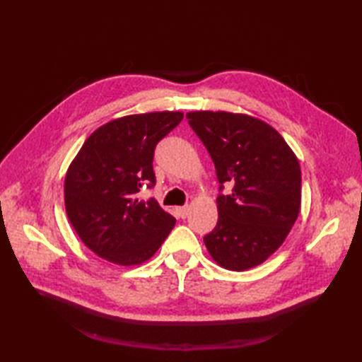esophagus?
Masks as SVG:
<instances>
[{
    "label": "esophagus",
    "instance_id": "obj_1",
    "mask_svg": "<svg viewBox=\"0 0 362 362\" xmlns=\"http://www.w3.org/2000/svg\"><path fill=\"white\" fill-rule=\"evenodd\" d=\"M175 213H177V216L179 218H182V219H185L187 216H188V213H189V209L188 206L185 205V206H177L175 209Z\"/></svg>",
    "mask_w": 362,
    "mask_h": 362
}]
</instances>
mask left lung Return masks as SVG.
<instances>
[{
	"instance_id": "left-lung-1",
	"label": "left lung",
	"mask_w": 362,
	"mask_h": 362,
	"mask_svg": "<svg viewBox=\"0 0 362 362\" xmlns=\"http://www.w3.org/2000/svg\"><path fill=\"white\" fill-rule=\"evenodd\" d=\"M187 119L216 168L218 224L204 236L211 258L228 271L263 263L298 216L302 174L296 153L267 122L243 113L189 112Z\"/></svg>"
}]
</instances>
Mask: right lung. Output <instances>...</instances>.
I'll list each match as a JSON object with an SVG mask.
<instances>
[{"mask_svg":"<svg viewBox=\"0 0 362 362\" xmlns=\"http://www.w3.org/2000/svg\"><path fill=\"white\" fill-rule=\"evenodd\" d=\"M183 119L182 112L129 115L96 129L65 175V210L82 243L110 263L148 261L175 219L140 189L156 185L153 151Z\"/></svg>","mask_w":362,"mask_h":362,"instance_id":"obj_1","label":"right lung"}]
</instances>
